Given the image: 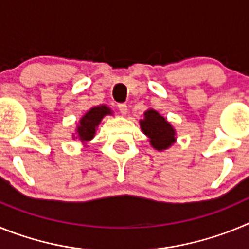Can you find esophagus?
<instances>
[{
    "instance_id": "1",
    "label": "esophagus",
    "mask_w": 249,
    "mask_h": 249,
    "mask_svg": "<svg viewBox=\"0 0 249 249\" xmlns=\"http://www.w3.org/2000/svg\"><path fill=\"white\" fill-rule=\"evenodd\" d=\"M118 109H120L121 113L123 114H126L127 112H128V107H127L126 103H120V105H118Z\"/></svg>"
}]
</instances>
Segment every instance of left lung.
I'll return each mask as SVG.
<instances>
[{"label": "left lung", "mask_w": 249, "mask_h": 249, "mask_svg": "<svg viewBox=\"0 0 249 249\" xmlns=\"http://www.w3.org/2000/svg\"><path fill=\"white\" fill-rule=\"evenodd\" d=\"M142 132L148 137V142L157 151L168 149L176 143L175 127L158 111L148 108L143 113V120L140 121Z\"/></svg>", "instance_id": "1"}]
</instances>
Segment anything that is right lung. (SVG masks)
I'll list each match as a JSON object with an SVG mask.
<instances>
[{
	"label": "right lung",
	"instance_id": "obj_1",
	"mask_svg": "<svg viewBox=\"0 0 249 249\" xmlns=\"http://www.w3.org/2000/svg\"><path fill=\"white\" fill-rule=\"evenodd\" d=\"M111 116L113 114V111L109 108L107 105H100L94 106L92 108H89V111L83 114L82 117L80 118V122L76 127V132L72 135V138H78V140L82 142L86 146V143L89 141L93 140L94 135H96V131H97L98 124L101 123V121L103 120L105 116Z\"/></svg>",
	"mask_w": 249,
	"mask_h": 249
}]
</instances>
